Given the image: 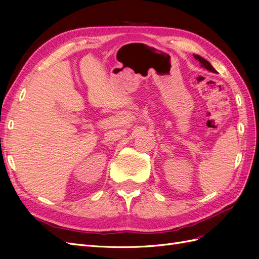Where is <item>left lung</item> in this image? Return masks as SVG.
Segmentation results:
<instances>
[{
    "mask_svg": "<svg viewBox=\"0 0 259 259\" xmlns=\"http://www.w3.org/2000/svg\"><path fill=\"white\" fill-rule=\"evenodd\" d=\"M194 58H195L196 60H198V61H199V62L201 63V67H203V68L209 70V71H211V72H216V70H214V69L212 68V65H211L210 63H209V62L207 61V60L201 58L200 56H198V54H194Z\"/></svg>",
    "mask_w": 259,
    "mask_h": 259,
    "instance_id": "1",
    "label": "left lung"
}]
</instances>
